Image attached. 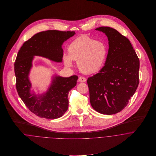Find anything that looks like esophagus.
<instances>
[{
    "label": "esophagus",
    "mask_w": 156,
    "mask_h": 156,
    "mask_svg": "<svg viewBox=\"0 0 156 156\" xmlns=\"http://www.w3.org/2000/svg\"><path fill=\"white\" fill-rule=\"evenodd\" d=\"M86 80H87V79L85 77H84L80 76L79 78V81L80 82H85Z\"/></svg>",
    "instance_id": "esophagus-1"
}]
</instances>
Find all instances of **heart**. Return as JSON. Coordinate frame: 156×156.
<instances>
[{"label":"heart","mask_w":156,"mask_h":156,"mask_svg":"<svg viewBox=\"0 0 156 156\" xmlns=\"http://www.w3.org/2000/svg\"><path fill=\"white\" fill-rule=\"evenodd\" d=\"M108 54L105 43L86 36L73 40L68 47V55H64L68 67L73 66V60L77 61L79 69L83 73L92 74L103 67Z\"/></svg>","instance_id":"heart-1"}]
</instances>
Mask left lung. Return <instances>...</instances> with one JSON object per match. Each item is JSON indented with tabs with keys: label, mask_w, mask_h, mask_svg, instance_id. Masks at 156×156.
<instances>
[{
	"label": "left lung",
	"mask_w": 156,
	"mask_h": 156,
	"mask_svg": "<svg viewBox=\"0 0 156 156\" xmlns=\"http://www.w3.org/2000/svg\"><path fill=\"white\" fill-rule=\"evenodd\" d=\"M108 37L105 66L87 80L90 103L100 113L112 115L124 109L139 85V59L127 38L110 27L95 29Z\"/></svg>",
	"instance_id": "1"
}]
</instances>
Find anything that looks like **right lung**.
Masks as SVG:
<instances>
[{
  "instance_id": "add662e5",
  "label": "right lung",
  "mask_w": 156,
  "mask_h": 156,
  "mask_svg": "<svg viewBox=\"0 0 156 156\" xmlns=\"http://www.w3.org/2000/svg\"><path fill=\"white\" fill-rule=\"evenodd\" d=\"M74 31L48 30L39 32L23 43L14 63L16 89L19 97L29 109L37 116L47 119L61 117L68 110V93L77 83L78 77L55 76L48 90L40 95L30 92L29 79L34 56L48 58L61 62L63 43L75 34Z\"/></svg>"
}]
</instances>
